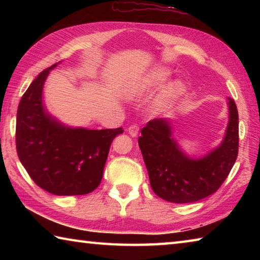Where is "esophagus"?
Returning a JSON list of instances; mask_svg holds the SVG:
<instances>
[{"mask_svg": "<svg viewBox=\"0 0 260 260\" xmlns=\"http://www.w3.org/2000/svg\"><path fill=\"white\" fill-rule=\"evenodd\" d=\"M127 131H128V134L131 136L135 138V136L139 134V126L138 125H132V126L128 127V129H127Z\"/></svg>", "mask_w": 260, "mask_h": 260, "instance_id": "34e87169", "label": "esophagus"}]
</instances>
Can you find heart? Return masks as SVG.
I'll list each match as a JSON object with an SVG mask.
<instances>
[{
	"label": "heart",
	"instance_id": "obj_1",
	"mask_svg": "<svg viewBox=\"0 0 260 260\" xmlns=\"http://www.w3.org/2000/svg\"><path fill=\"white\" fill-rule=\"evenodd\" d=\"M171 74V70L166 67H157L149 71L146 77H143L139 82H135L128 90L127 94L129 96H136L147 91H151L164 86L166 81L169 80ZM186 93V85L181 80H175L170 82L161 91L159 98L157 99L155 103V111L161 112L173 105L179 99H181Z\"/></svg>",
	"mask_w": 260,
	"mask_h": 260
}]
</instances>
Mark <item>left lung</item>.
<instances>
[{
  "label": "left lung",
  "mask_w": 260,
  "mask_h": 260,
  "mask_svg": "<svg viewBox=\"0 0 260 260\" xmlns=\"http://www.w3.org/2000/svg\"><path fill=\"white\" fill-rule=\"evenodd\" d=\"M227 104L225 136L203 157H189L180 149L166 118L149 121L141 129L139 146L157 196L172 203H191L212 195L225 181L239 152V113L234 100L228 98Z\"/></svg>",
  "instance_id": "1"
}]
</instances>
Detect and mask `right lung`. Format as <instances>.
Here are the masks:
<instances>
[{"label":"right lung","mask_w":260,"mask_h":260,"mask_svg":"<svg viewBox=\"0 0 260 260\" xmlns=\"http://www.w3.org/2000/svg\"><path fill=\"white\" fill-rule=\"evenodd\" d=\"M58 64L39 74L20 100L17 152L29 177L46 191L57 196L86 195L99 187L110 146L124 131L69 127L47 111L43 86Z\"/></svg>","instance_id":"obj_1"}]
</instances>
